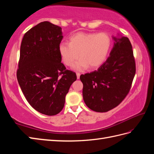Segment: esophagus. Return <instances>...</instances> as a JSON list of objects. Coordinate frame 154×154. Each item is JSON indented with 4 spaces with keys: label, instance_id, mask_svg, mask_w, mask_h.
Listing matches in <instances>:
<instances>
[{
    "label": "esophagus",
    "instance_id": "34e87169",
    "mask_svg": "<svg viewBox=\"0 0 154 154\" xmlns=\"http://www.w3.org/2000/svg\"><path fill=\"white\" fill-rule=\"evenodd\" d=\"M76 75H77V79H79V78H80V75H81V74H80L79 73H76Z\"/></svg>",
    "mask_w": 154,
    "mask_h": 154
}]
</instances>
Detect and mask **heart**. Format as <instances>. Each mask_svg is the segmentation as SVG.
Instances as JSON below:
<instances>
[{
    "label": "heart",
    "instance_id": "obj_1",
    "mask_svg": "<svg viewBox=\"0 0 154 154\" xmlns=\"http://www.w3.org/2000/svg\"><path fill=\"white\" fill-rule=\"evenodd\" d=\"M111 40L105 32H77L69 38V43L61 42L59 45V53L63 63L71 67L74 65L77 71L87 68L95 69L100 67L109 54Z\"/></svg>",
    "mask_w": 154,
    "mask_h": 154
}]
</instances>
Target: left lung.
<instances>
[{"label":"left lung","mask_w":154,"mask_h":154,"mask_svg":"<svg viewBox=\"0 0 154 154\" xmlns=\"http://www.w3.org/2000/svg\"><path fill=\"white\" fill-rule=\"evenodd\" d=\"M113 39L115 42L106 61L97 70L80 76L84 102L98 112H108L121 103L131 89L136 73L129 39Z\"/></svg>","instance_id":"8db88e82"}]
</instances>
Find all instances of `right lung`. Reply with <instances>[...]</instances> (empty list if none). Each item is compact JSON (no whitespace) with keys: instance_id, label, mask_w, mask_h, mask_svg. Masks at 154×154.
Instances as JSON below:
<instances>
[{"instance_id":"right-lung-1","label":"right lung","mask_w":154,"mask_h":154,"mask_svg":"<svg viewBox=\"0 0 154 154\" xmlns=\"http://www.w3.org/2000/svg\"><path fill=\"white\" fill-rule=\"evenodd\" d=\"M61 28L42 22L23 37L16 76L29 104L48 116L60 113L77 75L61 63L59 45Z\"/></svg>"}]
</instances>
